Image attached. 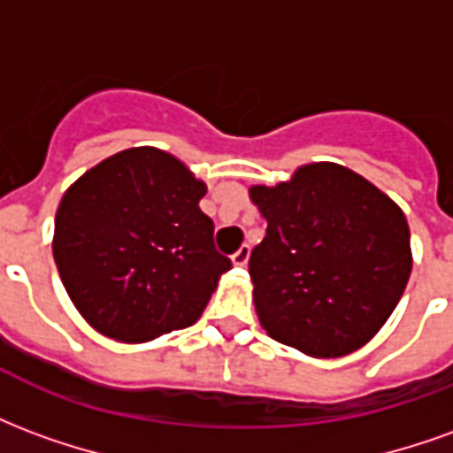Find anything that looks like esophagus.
<instances>
[{
	"instance_id": "obj_1",
	"label": "esophagus",
	"mask_w": 453,
	"mask_h": 453,
	"mask_svg": "<svg viewBox=\"0 0 453 453\" xmlns=\"http://www.w3.org/2000/svg\"><path fill=\"white\" fill-rule=\"evenodd\" d=\"M247 259H250V245H242L240 250H237L235 255H233V265L245 266Z\"/></svg>"
}]
</instances>
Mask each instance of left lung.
<instances>
[{
    "label": "left lung",
    "mask_w": 453,
    "mask_h": 453,
    "mask_svg": "<svg viewBox=\"0 0 453 453\" xmlns=\"http://www.w3.org/2000/svg\"><path fill=\"white\" fill-rule=\"evenodd\" d=\"M266 235L250 255L259 323L311 357L359 349L388 320L412 269L408 220L357 172L318 162L252 187Z\"/></svg>",
    "instance_id": "8db88e82"
}]
</instances>
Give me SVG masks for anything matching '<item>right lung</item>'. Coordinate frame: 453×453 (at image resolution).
<instances>
[{
  "instance_id": "obj_1",
  "label": "right lung",
  "mask_w": 453,
  "mask_h": 453,
  "mask_svg": "<svg viewBox=\"0 0 453 453\" xmlns=\"http://www.w3.org/2000/svg\"><path fill=\"white\" fill-rule=\"evenodd\" d=\"M203 194V181L155 148L123 150L65 191L53 257L94 330L145 342L196 323L233 266L198 208Z\"/></svg>"
}]
</instances>
